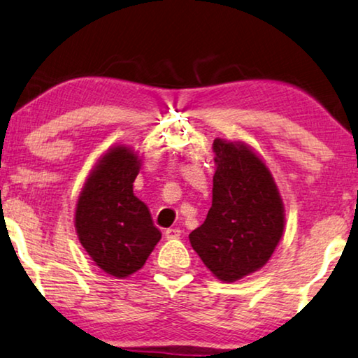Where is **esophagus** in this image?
<instances>
[{
  "label": "esophagus",
  "instance_id": "esophagus-1",
  "mask_svg": "<svg viewBox=\"0 0 358 358\" xmlns=\"http://www.w3.org/2000/svg\"><path fill=\"white\" fill-rule=\"evenodd\" d=\"M179 236H180V229H178V227H174V229L164 231V237H166V239H178Z\"/></svg>",
  "mask_w": 358,
  "mask_h": 358
}]
</instances>
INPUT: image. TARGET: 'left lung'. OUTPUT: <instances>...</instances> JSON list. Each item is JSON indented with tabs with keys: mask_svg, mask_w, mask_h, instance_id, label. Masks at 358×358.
<instances>
[{
	"mask_svg": "<svg viewBox=\"0 0 358 358\" xmlns=\"http://www.w3.org/2000/svg\"><path fill=\"white\" fill-rule=\"evenodd\" d=\"M213 200L189 241L222 282L258 271L284 234L286 213L271 171L250 145L215 138Z\"/></svg>",
	"mask_w": 358,
	"mask_h": 358,
	"instance_id": "obj_1",
	"label": "left lung"
}]
</instances>
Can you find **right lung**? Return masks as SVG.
I'll list each match as a JSON object with an SVG mask.
<instances>
[{
    "instance_id": "right-lung-1",
    "label": "right lung",
    "mask_w": 358,
    "mask_h": 358,
    "mask_svg": "<svg viewBox=\"0 0 358 358\" xmlns=\"http://www.w3.org/2000/svg\"><path fill=\"white\" fill-rule=\"evenodd\" d=\"M142 157L126 145L103 153L76 203L77 237L98 268L124 279L138 271L162 239L148 206L134 195Z\"/></svg>"
}]
</instances>
